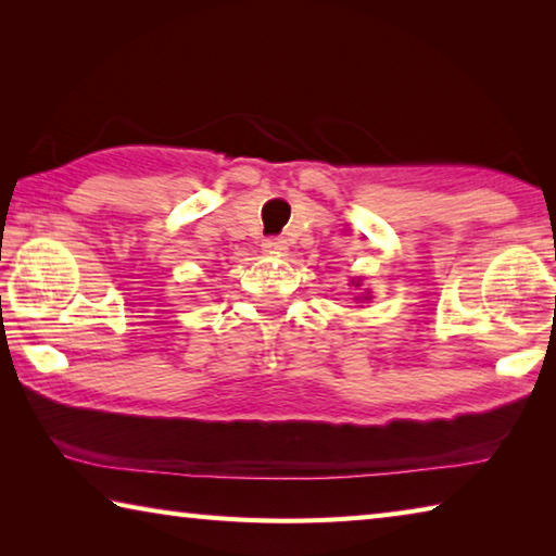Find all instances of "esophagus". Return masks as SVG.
<instances>
[{"mask_svg": "<svg viewBox=\"0 0 556 556\" xmlns=\"http://www.w3.org/2000/svg\"><path fill=\"white\" fill-rule=\"evenodd\" d=\"M262 248H265V252H271V255H279V252L287 250V240L285 238H267L265 242H262Z\"/></svg>", "mask_w": 556, "mask_h": 556, "instance_id": "1", "label": "esophagus"}]
</instances>
